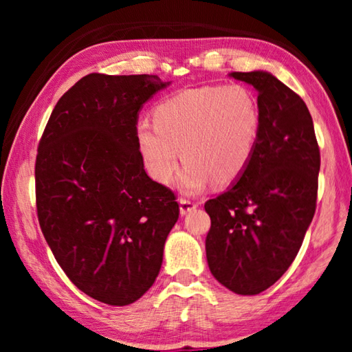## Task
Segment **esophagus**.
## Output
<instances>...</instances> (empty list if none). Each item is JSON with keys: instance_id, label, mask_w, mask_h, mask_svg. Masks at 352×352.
Segmentation results:
<instances>
[{"instance_id": "esophagus-1", "label": "esophagus", "mask_w": 352, "mask_h": 352, "mask_svg": "<svg viewBox=\"0 0 352 352\" xmlns=\"http://www.w3.org/2000/svg\"><path fill=\"white\" fill-rule=\"evenodd\" d=\"M178 204H180V214H182V216H186L188 212L194 211L195 208H197V204H194V201H190L188 199H180V200H178Z\"/></svg>"}]
</instances>
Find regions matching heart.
Here are the masks:
<instances>
[{
	"label": "heart",
	"instance_id": "1",
	"mask_svg": "<svg viewBox=\"0 0 352 352\" xmlns=\"http://www.w3.org/2000/svg\"><path fill=\"white\" fill-rule=\"evenodd\" d=\"M153 121L141 119L135 127L148 175L168 184L183 158L177 184L195 195L214 180L228 184L243 175L258 147L262 118L247 87L228 85L172 94L155 107Z\"/></svg>",
	"mask_w": 352,
	"mask_h": 352
}]
</instances>
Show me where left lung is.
Returning <instances> with one entry per match:
<instances>
[{
    "label": "left lung",
    "mask_w": 352,
    "mask_h": 352,
    "mask_svg": "<svg viewBox=\"0 0 352 352\" xmlns=\"http://www.w3.org/2000/svg\"><path fill=\"white\" fill-rule=\"evenodd\" d=\"M228 76L258 91L261 135L243 175L205 204L206 259L226 289L258 295L300 252L317 205L320 148L305 100L287 85L259 69Z\"/></svg>",
    "instance_id": "obj_1"
}]
</instances>
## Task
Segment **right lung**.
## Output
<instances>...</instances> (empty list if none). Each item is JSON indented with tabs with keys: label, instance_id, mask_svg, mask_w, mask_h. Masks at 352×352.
Here are the masks:
<instances>
[{
	"label": "right lung",
	"instance_id": "obj_1",
	"mask_svg": "<svg viewBox=\"0 0 352 352\" xmlns=\"http://www.w3.org/2000/svg\"><path fill=\"white\" fill-rule=\"evenodd\" d=\"M158 76L88 74L58 99L38 144L40 228L83 294L127 306L146 294L178 220L170 189L146 174L135 127Z\"/></svg>",
	"mask_w": 352,
	"mask_h": 352
}]
</instances>
